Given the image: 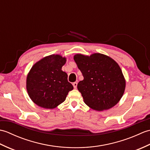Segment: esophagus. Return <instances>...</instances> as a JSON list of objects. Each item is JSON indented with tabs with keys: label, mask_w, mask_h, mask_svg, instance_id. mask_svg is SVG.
Masks as SVG:
<instances>
[{
	"label": "esophagus",
	"mask_w": 150,
	"mask_h": 150,
	"mask_svg": "<svg viewBox=\"0 0 150 150\" xmlns=\"http://www.w3.org/2000/svg\"><path fill=\"white\" fill-rule=\"evenodd\" d=\"M73 88H74L75 89L77 88V82H73Z\"/></svg>",
	"instance_id": "34e87169"
}]
</instances>
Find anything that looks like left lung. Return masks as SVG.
Returning <instances> with one entry per match:
<instances>
[{
    "mask_svg": "<svg viewBox=\"0 0 150 150\" xmlns=\"http://www.w3.org/2000/svg\"><path fill=\"white\" fill-rule=\"evenodd\" d=\"M75 62L84 77L77 84L85 104L91 109L103 111L119 103L124 94L126 81L119 64L101 53L90 56L75 55Z\"/></svg>",
    "mask_w": 150,
    "mask_h": 150,
    "instance_id": "left-lung-1",
    "label": "left lung"
}]
</instances>
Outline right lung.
<instances>
[{
  "instance_id": "add662e5",
  "label": "right lung",
  "mask_w": 150,
  "mask_h": 150,
  "mask_svg": "<svg viewBox=\"0 0 150 150\" xmlns=\"http://www.w3.org/2000/svg\"><path fill=\"white\" fill-rule=\"evenodd\" d=\"M66 59L59 55L47 56L36 62L28 73L26 89L35 104L53 109L66 100L73 89L68 81V75L62 70Z\"/></svg>"
}]
</instances>
